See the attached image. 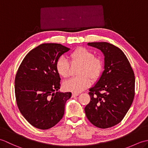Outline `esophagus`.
Wrapping results in <instances>:
<instances>
[{
    "label": "esophagus",
    "mask_w": 148,
    "mask_h": 148,
    "mask_svg": "<svg viewBox=\"0 0 148 148\" xmlns=\"http://www.w3.org/2000/svg\"><path fill=\"white\" fill-rule=\"evenodd\" d=\"M79 95V93H72V97H75Z\"/></svg>",
    "instance_id": "esophagus-1"
}]
</instances>
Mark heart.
Masks as SVG:
<instances>
[{
    "label": "heart",
    "instance_id": "1",
    "mask_svg": "<svg viewBox=\"0 0 148 148\" xmlns=\"http://www.w3.org/2000/svg\"><path fill=\"white\" fill-rule=\"evenodd\" d=\"M71 62H78L81 65L77 70V76L71 78L64 83V88L75 93L85 90L91 84V79L96 81L101 76L103 62L101 57L94 56L90 49L80 47L71 53ZM56 71L63 78L69 76L70 63L64 56L60 57L56 62Z\"/></svg>",
    "mask_w": 148,
    "mask_h": 148
}]
</instances>
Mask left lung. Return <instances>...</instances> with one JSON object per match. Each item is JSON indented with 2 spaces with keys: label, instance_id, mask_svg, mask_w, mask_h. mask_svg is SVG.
<instances>
[{
  "label": "left lung",
  "instance_id": "obj_1",
  "mask_svg": "<svg viewBox=\"0 0 148 148\" xmlns=\"http://www.w3.org/2000/svg\"><path fill=\"white\" fill-rule=\"evenodd\" d=\"M104 55V71L89 90L90 101L84 111L95 127L108 128L118 124L132 103L135 76L131 65L121 50L109 42H88Z\"/></svg>",
  "mask_w": 148,
  "mask_h": 148
}]
</instances>
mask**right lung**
<instances>
[{
  "label": "right lung",
  "mask_w": 148,
  "mask_h": 148,
  "mask_svg": "<svg viewBox=\"0 0 148 148\" xmlns=\"http://www.w3.org/2000/svg\"><path fill=\"white\" fill-rule=\"evenodd\" d=\"M70 49L60 44H42L25 56L16 72L15 96L21 114L33 127L47 130L64 114L71 92H58L60 77L56 71L57 60Z\"/></svg>",
  "instance_id": "add662e5"
}]
</instances>
